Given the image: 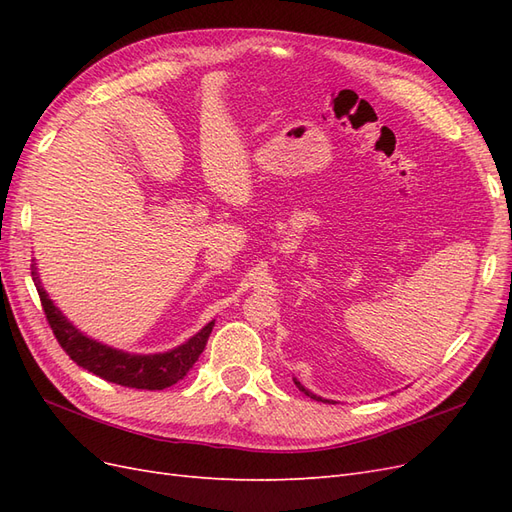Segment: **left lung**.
Returning a JSON list of instances; mask_svg holds the SVG:
<instances>
[{
	"label": "left lung",
	"mask_w": 512,
	"mask_h": 512,
	"mask_svg": "<svg viewBox=\"0 0 512 512\" xmlns=\"http://www.w3.org/2000/svg\"><path fill=\"white\" fill-rule=\"evenodd\" d=\"M294 384H297V386H299V391H301V393H305V395H307V397H312V399H318V401H324V399H320V397H316V395H314V393H309V391H307V389H303V386H301V382H297V380H294Z\"/></svg>",
	"instance_id": "8db88e82"
}]
</instances>
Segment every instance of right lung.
<instances>
[{"mask_svg":"<svg viewBox=\"0 0 512 512\" xmlns=\"http://www.w3.org/2000/svg\"><path fill=\"white\" fill-rule=\"evenodd\" d=\"M38 294L46 322H49L55 339L70 359L79 367L91 371V374H96L108 382L130 386V389L162 391L166 386H173L175 382H179L198 361V356L205 350L207 339L213 329V322H209L203 331L196 333L183 346L164 354H128L102 346L94 342V339H89L76 331L72 324L61 316L53 301L46 297V292L40 288V284Z\"/></svg>","mask_w":512,"mask_h":512,"instance_id":"right-lung-1","label":"right lung"}]
</instances>
